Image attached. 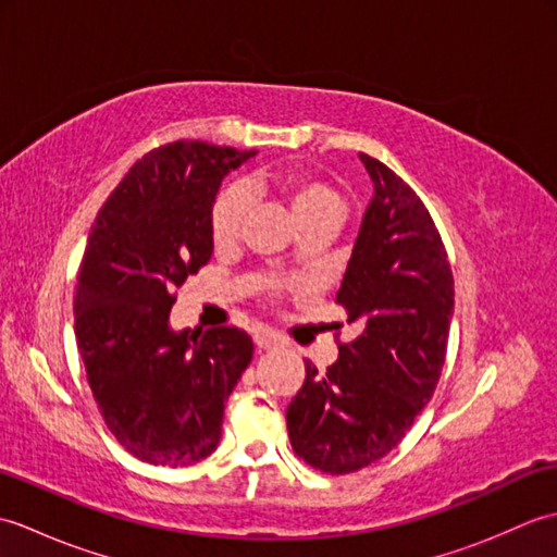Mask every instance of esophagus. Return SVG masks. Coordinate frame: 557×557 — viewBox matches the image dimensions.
<instances>
[{
  "mask_svg": "<svg viewBox=\"0 0 557 557\" xmlns=\"http://www.w3.org/2000/svg\"><path fill=\"white\" fill-rule=\"evenodd\" d=\"M253 342H256L258 349H275V347H280V337L272 333V330H256Z\"/></svg>",
  "mask_w": 557,
  "mask_h": 557,
  "instance_id": "obj_1",
  "label": "esophagus"
}]
</instances>
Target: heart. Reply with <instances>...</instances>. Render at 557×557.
Returning <instances> with one entry per match:
<instances>
[{
    "label": "heart",
    "mask_w": 557,
    "mask_h": 557,
    "mask_svg": "<svg viewBox=\"0 0 557 557\" xmlns=\"http://www.w3.org/2000/svg\"><path fill=\"white\" fill-rule=\"evenodd\" d=\"M251 186L256 191H263L285 200L297 224H304L309 220L337 222L339 218V210H342L339 196L321 180H313V176L304 174L299 170L260 174L251 182ZM244 208H246L244 196L242 191H236V188H227V191H222L215 198V203L210 208V236H212V244L218 248H224L236 242Z\"/></svg>",
    "instance_id": "b5f03b06"
}]
</instances>
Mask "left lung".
Here are the masks:
<instances>
[{"mask_svg": "<svg viewBox=\"0 0 557 557\" xmlns=\"http://www.w3.org/2000/svg\"><path fill=\"white\" fill-rule=\"evenodd\" d=\"M373 182L337 304L359 337L339 345L327 373L306 361L287 407L294 453L325 474L385 457L429 405L441 377L455 280L431 212L413 188L361 152Z\"/></svg>", "mask_w": 557, "mask_h": 557, "instance_id": "8db88e82", "label": "left lung"}]
</instances>
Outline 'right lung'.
Returning a JSON list of instances; mask_svg holds the SVG:
<instances>
[{
	"label": "right lung",
	"instance_id": "right-lung-1",
	"mask_svg": "<svg viewBox=\"0 0 557 557\" xmlns=\"http://www.w3.org/2000/svg\"><path fill=\"white\" fill-rule=\"evenodd\" d=\"M253 150L174 140L140 158L100 208L78 268L76 345L112 435L160 467L206 459L253 357L244 330L170 327L176 287L212 256L222 176Z\"/></svg>",
	"mask_w": 557,
	"mask_h": 557
}]
</instances>
